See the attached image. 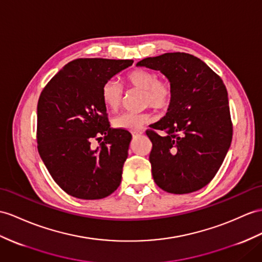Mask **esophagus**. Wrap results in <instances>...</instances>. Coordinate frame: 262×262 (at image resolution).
Returning a JSON list of instances; mask_svg holds the SVG:
<instances>
[{
	"instance_id": "esophagus-1",
	"label": "esophagus",
	"mask_w": 262,
	"mask_h": 262,
	"mask_svg": "<svg viewBox=\"0 0 262 262\" xmlns=\"http://www.w3.org/2000/svg\"><path fill=\"white\" fill-rule=\"evenodd\" d=\"M141 135H143V131H141V130H135V131H132V136L133 137H138V136H141Z\"/></svg>"
}]
</instances>
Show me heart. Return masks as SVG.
Here are the masks:
<instances>
[{
    "instance_id": "b5f03b06",
    "label": "heart",
    "mask_w": 262,
    "mask_h": 262,
    "mask_svg": "<svg viewBox=\"0 0 262 262\" xmlns=\"http://www.w3.org/2000/svg\"><path fill=\"white\" fill-rule=\"evenodd\" d=\"M126 85L143 91V104L156 109H165L172 101V89L167 81H159L156 72L138 69L127 73L124 78ZM101 97L103 104L110 110H116L122 100V88L117 81H106L102 86ZM148 113L124 112L113 119L114 127L123 130H136L151 121Z\"/></svg>"
}]
</instances>
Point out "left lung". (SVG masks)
Listing matches in <instances>:
<instances>
[{
  "instance_id": "1",
  "label": "left lung",
  "mask_w": 262,
  "mask_h": 262,
  "mask_svg": "<svg viewBox=\"0 0 262 262\" xmlns=\"http://www.w3.org/2000/svg\"><path fill=\"white\" fill-rule=\"evenodd\" d=\"M137 67L160 71L172 89L165 116L151 125L155 130L146 131L153 180L170 193L200 190L213 179L231 144L226 85L205 62L188 53L146 57Z\"/></svg>"
}]
</instances>
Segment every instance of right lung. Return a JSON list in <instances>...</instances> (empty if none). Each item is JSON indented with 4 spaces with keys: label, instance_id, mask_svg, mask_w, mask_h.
<instances>
[{
    "label": "right lung",
    "instance_id": "add662e5",
    "mask_svg": "<svg viewBox=\"0 0 262 262\" xmlns=\"http://www.w3.org/2000/svg\"><path fill=\"white\" fill-rule=\"evenodd\" d=\"M132 63L74 60L43 89L37 103V150L51 177L70 195L103 199L120 186L132 136L110 126L101 91ZM100 135L105 140L94 149L91 142Z\"/></svg>",
    "mask_w": 262,
    "mask_h": 262
}]
</instances>
